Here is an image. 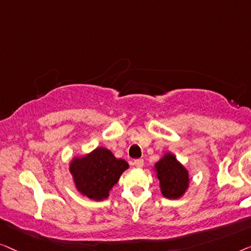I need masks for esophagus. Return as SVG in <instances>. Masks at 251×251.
I'll return each instance as SVG.
<instances>
[{
  "instance_id": "obj_1",
  "label": "esophagus",
  "mask_w": 251,
  "mask_h": 251,
  "mask_svg": "<svg viewBox=\"0 0 251 251\" xmlns=\"http://www.w3.org/2000/svg\"><path fill=\"white\" fill-rule=\"evenodd\" d=\"M143 164H144L143 159H136V160H134V162H133V165L135 166L136 168H142Z\"/></svg>"
}]
</instances>
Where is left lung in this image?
I'll return each instance as SVG.
<instances>
[{"instance_id": "left-lung-1", "label": "left lung", "mask_w": 251, "mask_h": 251, "mask_svg": "<svg viewBox=\"0 0 251 251\" xmlns=\"http://www.w3.org/2000/svg\"><path fill=\"white\" fill-rule=\"evenodd\" d=\"M156 177L159 179L160 192L167 199H179L185 195L190 185L189 171L175 154L166 152L153 166Z\"/></svg>"}]
</instances>
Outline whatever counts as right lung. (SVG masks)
<instances>
[{
	"label": "right lung",
	"mask_w": 251,
	"mask_h": 251,
	"mask_svg": "<svg viewBox=\"0 0 251 251\" xmlns=\"http://www.w3.org/2000/svg\"><path fill=\"white\" fill-rule=\"evenodd\" d=\"M128 167L124 159H117L103 147L95 148L83 156L73 157L69 161V172L76 190L94 201L108 199L109 192Z\"/></svg>",
	"instance_id": "right-lung-1"
}]
</instances>
